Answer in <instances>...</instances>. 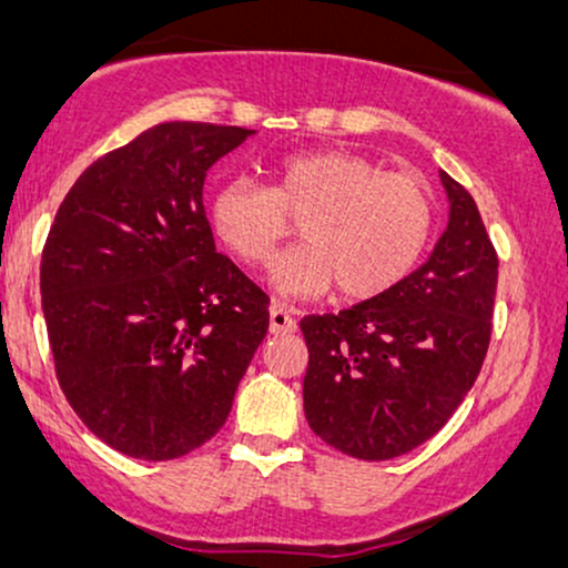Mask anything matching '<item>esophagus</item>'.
<instances>
[{"label": "esophagus", "mask_w": 568, "mask_h": 568, "mask_svg": "<svg viewBox=\"0 0 568 568\" xmlns=\"http://www.w3.org/2000/svg\"><path fill=\"white\" fill-rule=\"evenodd\" d=\"M268 328L271 334H292L297 328L295 318H292L290 307H286L284 303H276L273 300L271 307H268Z\"/></svg>", "instance_id": "obj_1"}]
</instances>
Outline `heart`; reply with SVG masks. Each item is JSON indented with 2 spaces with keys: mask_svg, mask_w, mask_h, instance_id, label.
<instances>
[{
  "mask_svg": "<svg viewBox=\"0 0 568 568\" xmlns=\"http://www.w3.org/2000/svg\"><path fill=\"white\" fill-rule=\"evenodd\" d=\"M210 223L242 263H268L300 221L303 244L273 263L286 295L368 300L408 276L434 226V194L416 173L384 171L345 150H311L271 165V186L234 179L210 197Z\"/></svg>",
  "mask_w": 568,
  "mask_h": 568,
  "instance_id": "b5f03b06",
  "label": "heart"
}]
</instances>
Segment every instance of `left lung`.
I'll return each mask as SVG.
<instances>
[{
    "label": "left lung",
    "mask_w": 568,
    "mask_h": 568,
    "mask_svg": "<svg viewBox=\"0 0 568 568\" xmlns=\"http://www.w3.org/2000/svg\"><path fill=\"white\" fill-rule=\"evenodd\" d=\"M450 221L422 268L382 295L300 321L305 418L334 450L389 460L464 403L493 334L498 252L471 194L439 171Z\"/></svg>",
    "instance_id": "left-lung-1"
}]
</instances>
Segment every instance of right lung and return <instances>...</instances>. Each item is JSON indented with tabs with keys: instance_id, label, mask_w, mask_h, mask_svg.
Returning <instances> with one entry per match:
<instances>
[{
	"instance_id": "1",
	"label": "right lung",
	"mask_w": 568,
	"mask_h": 568,
	"mask_svg": "<svg viewBox=\"0 0 568 568\" xmlns=\"http://www.w3.org/2000/svg\"><path fill=\"white\" fill-rule=\"evenodd\" d=\"M252 134L173 121L91 163L41 252L54 374L113 450L171 460L226 424L268 297L215 252L202 184Z\"/></svg>"
}]
</instances>
